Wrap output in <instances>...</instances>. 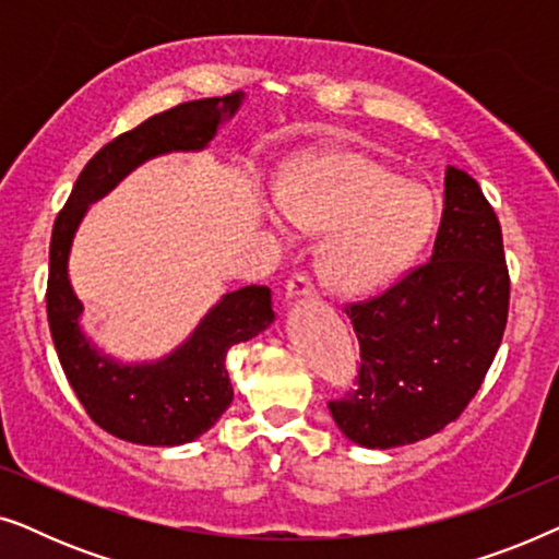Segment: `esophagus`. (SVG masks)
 <instances>
[{
	"instance_id": "obj_1",
	"label": "esophagus",
	"mask_w": 559,
	"mask_h": 559,
	"mask_svg": "<svg viewBox=\"0 0 559 559\" xmlns=\"http://www.w3.org/2000/svg\"><path fill=\"white\" fill-rule=\"evenodd\" d=\"M318 289L312 285V280L308 274H295L293 280L287 282V300H293V297H316Z\"/></svg>"
}]
</instances>
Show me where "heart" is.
<instances>
[{"label":"heart","instance_id":"1","mask_svg":"<svg viewBox=\"0 0 559 559\" xmlns=\"http://www.w3.org/2000/svg\"><path fill=\"white\" fill-rule=\"evenodd\" d=\"M277 201L295 228L325 234L318 264L343 295L377 293L407 272L438 221V201L425 182L400 178L354 150L302 157L280 180Z\"/></svg>","mask_w":559,"mask_h":559}]
</instances>
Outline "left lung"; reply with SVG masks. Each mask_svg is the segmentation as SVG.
I'll return each mask as SVG.
<instances>
[{
  "label": "left lung",
  "mask_w": 559,
  "mask_h": 559,
  "mask_svg": "<svg viewBox=\"0 0 559 559\" xmlns=\"http://www.w3.org/2000/svg\"><path fill=\"white\" fill-rule=\"evenodd\" d=\"M361 366L354 389L328 402L361 448L425 440L461 417L484 384L509 316L499 218L468 173L445 170V209L430 262L386 293L346 308Z\"/></svg>",
  "instance_id": "left-lung-1"
}]
</instances>
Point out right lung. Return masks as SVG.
I'll list each match as a JSON object with an SVG mask.
<instances>
[{"mask_svg":"<svg viewBox=\"0 0 559 559\" xmlns=\"http://www.w3.org/2000/svg\"><path fill=\"white\" fill-rule=\"evenodd\" d=\"M243 94L198 98L155 114L96 152L58 213L50 239L48 323L68 384L88 417L114 438L136 445H182L218 423L234 400L226 354L254 338L274 320L270 287L226 293L193 335L170 356L150 364H121L86 338L83 305L68 280V254L88 205L117 188L134 167L167 152H198L231 119Z\"/></svg>","mask_w":559,"mask_h":559,"instance_id":"add662e5","label":"right lung"}]
</instances>
